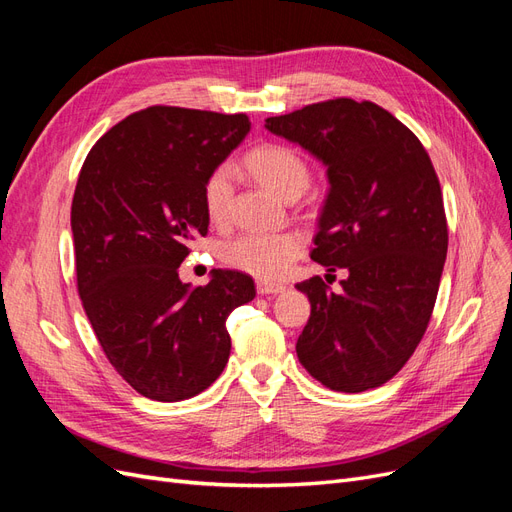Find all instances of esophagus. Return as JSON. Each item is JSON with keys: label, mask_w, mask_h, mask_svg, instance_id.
Segmentation results:
<instances>
[{"label": "esophagus", "mask_w": 512, "mask_h": 512, "mask_svg": "<svg viewBox=\"0 0 512 512\" xmlns=\"http://www.w3.org/2000/svg\"><path fill=\"white\" fill-rule=\"evenodd\" d=\"M256 288L260 294H280L286 290L284 284H275V282H258Z\"/></svg>", "instance_id": "esophagus-1"}]
</instances>
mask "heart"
<instances>
[{"label":"heart","mask_w":512,"mask_h":512,"mask_svg":"<svg viewBox=\"0 0 512 512\" xmlns=\"http://www.w3.org/2000/svg\"><path fill=\"white\" fill-rule=\"evenodd\" d=\"M250 173L277 196L303 192L309 183V168L297 151L284 145H262L247 153ZM235 173L228 164L215 166L203 185V205L213 222H222L232 203ZM301 252V237L294 232H243L222 245V258L230 267L262 280L286 273Z\"/></svg>","instance_id":"b5f03b06"}]
</instances>
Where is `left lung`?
Here are the masks:
<instances>
[{"label":"left lung","mask_w":512,"mask_h":512,"mask_svg":"<svg viewBox=\"0 0 512 512\" xmlns=\"http://www.w3.org/2000/svg\"><path fill=\"white\" fill-rule=\"evenodd\" d=\"M265 128L327 166L312 258L348 271L339 292L320 277L297 284L312 303L299 361L331 391L376 389L406 365L438 297L448 228L436 170L404 123L367 100L309 104Z\"/></svg>","instance_id":"1"}]
</instances>
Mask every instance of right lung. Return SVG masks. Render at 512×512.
Instances as JSON below:
<instances>
[{
    "label": "right lung",
    "instance_id": "obj_1",
    "mask_svg": "<svg viewBox=\"0 0 512 512\" xmlns=\"http://www.w3.org/2000/svg\"><path fill=\"white\" fill-rule=\"evenodd\" d=\"M247 115L149 106L91 147L72 198L76 284L106 359L134 391L181 401L211 386L230 354L226 318L256 297L241 271L183 284L205 237L203 185L250 132Z\"/></svg>",
    "mask_w": 512,
    "mask_h": 512
}]
</instances>
